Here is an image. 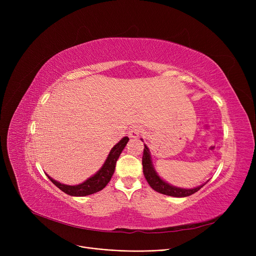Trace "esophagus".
I'll return each mask as SVG.
<instances>
[{
  "instance_id": "esophagus-1",
  "label": "esophagus",
  "mask_w": 256,
  "mask_h": 256,
  "mask_svg": "<svg viewBox=\"0 0 256 256\" xmlns=\"http://www.w3.org/2000/svg\"><path fill=\"white\" fill-rule=\"evenodd\" d=\"M143 132L144 130L141 126H134L128 132V135L130 138H138L140 135H142Z\"/></svg>"
}]
</instances>
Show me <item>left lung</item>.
<instances>
[{"mask_svg": "<svg viewBox=\"0 0 256 256\" xmlns=\"http://www.w3.org/2000/svg\"><path fill=\"white\" fill-rule=\"evenodd\" d=\"M142 165H143V173H144V176H145L147 182L150 184V186L154 191H156L160 194L173 196V197H186V196H190V195L196 193L206 184H201L197 188H194V189H180V188H176V186L168 184L163 180H160V178L154 171L152 164L150 150L147 148L146 145H144Z\"/></svg>", "mask_w": 256, "mask_h": 256, "instance_id": "1", "label": "left lung"}]
</instances>
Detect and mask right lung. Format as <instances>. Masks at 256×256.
<instances>
[{
  "label": "right lung",
  "mask_w": 256,
  "mask_h": 256,
  "mask_svg": "<svg viewBox=\"0 0 256 256\" xmlns=\"http://www.w3.org/2000/svg\"><path fill=\"white\" fill-rule=\"evenodd\" d=\"M128 140L130 139L128 137H124L121 139L111 150V152H110L109 156H108L102 169L96 174H94L92 178H90L86 182H84L83 184H80L78 186H66V184L56 182L55 180L50 178L48 176V178L54 184L58 186L61 191H63L64 193L68 194L70 196H87L90 194L96 193V192L102 190L108 184V182H110L113 173H114V170H115V165H116L117 160H118L121 152L124 150Z\"/></svg>",
  "instance_id": "1"
}]
</instances>
